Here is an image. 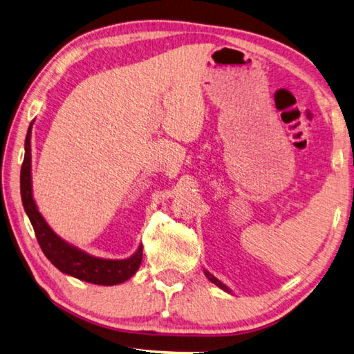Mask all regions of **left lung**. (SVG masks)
<instances>
[{
    "instance_id": "left-lung-1",
    "label": "left lung",
    "mask_w": 354,
    "mask_h": 354,
    "mask_svg": "<svg viewBox=\"0 0 354 354\" xmlns=\"http://www.w3.org/2000/svg\"><path fill=\"white\" fill-rule=\"evenodd\" d=\"M204 274H205V277H207L209 279V281H212V283H214V285H216L218 288H220V289H223V291H226V292H229V294H232V291H230V289L226 286V285H224L223 283V281H220V280H218L216 277H215V275H212L209 271H205V269H204Z\"/></svg>"
}]
</instances>
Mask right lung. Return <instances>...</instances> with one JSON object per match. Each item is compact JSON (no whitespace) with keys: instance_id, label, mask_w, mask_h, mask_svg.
Masks as SVG:
<instances>
[{"instance_id":"1","label":"right lung","mask_w":354,"mask_h":354,"mask_svg":"<svg viewBox=\"0 0 354 354\" xmlns=\"http://www.w3.org/2000/svg\"><path fill=\"white\" fill-rule=\"evenodd\" d=\"M32 125H34V120L30 122L24 140V160L20 175V190L23 207L26 210V215L29 216L32 227L35 230V236L43 254L48 257V260L59 271L71 275V277L102 286L124 283L138 272L140 261H142V244H139L136 252L128 257V259H100V257H94L63 240L60 235L54 232L53 227L44 220V216L38 212L34 194H32Z\"/></svg>"}]
</instances>
